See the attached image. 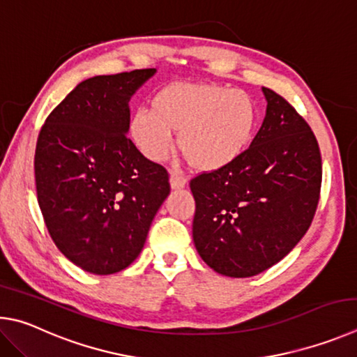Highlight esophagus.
I'll use <instances>...</instances> for the list:
<instances>
[{"mask_svg": "<svg viewBox=\"0 0 357 357\" xmlns=\"http://www.w3.org/2000/svg\"><path fill=\"white\" fill-rule=\"evenodd\" d=\"M169 183H171L172 190H182L186 186V178L180 172H172L169 177Z\"/></svg>", "mask_w": 357, "mask_h": 357, "instance_id": "1", "label": "esophagus"}]
</instances>
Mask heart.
Instances as JSON below:
<instances>
[{
	"label": "heart",
	"mask_w": 357,
	"mask_h": 357,
	"mask_svg": "<svg viewBox=\"0 0 357 357\" xmlns=\"http://www.w3.org/2000/svg\"><path fill=\"white\" fill-rule=\"evenodd\" d=\"M259 105L251 93L216 83H172L152 98V111L137 109L128 131L150 161L178 147L197 171L213 172L246 152L259 125Z\"/></svg>",
	"instance_id": "heart-1"
}]
</instances>
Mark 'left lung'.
I'll list each match as a JSON object with an SVG mask.
<instances>
[{"mask_svg": "<svg viewBox=\"0 0 357 357\" xmlns=\"http://www.w3.org/2000/svg\"><path fill=\"white\" fill-rule=\"evenodd\" d=\"M266 114L251 146L227 167L191 180L192 240L211 270L251 278L282 260L307 232L321 186L315 135L268 87Z\"/></svg>", "mask_w": 357, "mask_h": 357, "instance_id": "obj_1", "label": "left lung"}]
</instances>
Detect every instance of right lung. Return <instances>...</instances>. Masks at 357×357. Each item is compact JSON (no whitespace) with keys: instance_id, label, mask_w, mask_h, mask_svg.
<instances>
[{"instance_id":"add662e5","label":"right lung","mask_w":357,"mask_h":357,"mask_svg":"<svg viewBox=\"0 0 357 357\" xmlns=\"http://www.w3.org/2000/svg\"><path fill=\"white\" fill-rule=\"evenodd\" d=\"M156 73L98 75L75 87L37 137V201L54 245L92 274H114L141 254L171 192L166 169L128 133L130 98Z\"/></svg>"}]
</instances>
